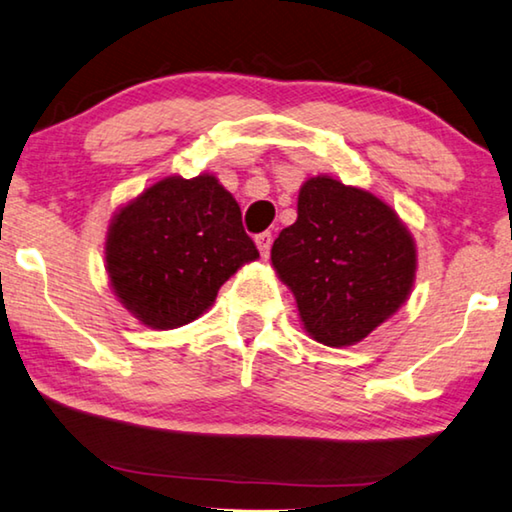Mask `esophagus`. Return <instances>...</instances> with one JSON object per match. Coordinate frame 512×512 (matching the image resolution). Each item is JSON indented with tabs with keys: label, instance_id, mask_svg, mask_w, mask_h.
<instances>
[{
	"label": "esophagus",
	"instance_id": "34e87169",
	"mask_svg": "<svg viewBox=\"0 0 512 512\" xmlns=\"http://www.w3.org/2000/svg\"><path fill=\"white\" fill-rule=\"evenodd\" d=\"M256 247H258V251H261L263 258L270 256V249H272V233H270V231L258 233V236H256Z\"/></svg>",
	"mask_w": 512,
	"mask_h": 512
}]
</instances>
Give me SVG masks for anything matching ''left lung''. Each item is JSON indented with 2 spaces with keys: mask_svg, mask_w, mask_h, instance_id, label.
Here are the masks:
<instances>
[{
  "mask_svg": "<svg viewBox=\"0 0 512 512\" xmlns=\"http://www.w3.org/2000/svg\"><path fill=\"white\" fill-rule=\"evenodd\" d=\"M272 265L295 295L311 338L349 347L404 306L417 251L385 201L331 177H313L299 190L297 222L274 240Z\"/></svg>",
  "mask_w": 512,
  "mask_h": 512,
  "instance_id": "left-lung-1",
  "label": "left lung"
}]
</instances>
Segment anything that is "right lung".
Segmentation results:
<instances>
[{
	"instance_id": "obj_1",
	"label": "right lung",
	"mask_w": 512,
	"mask_h": 512,
	"mask_svg": "<svg viewBox=\"0 0 512 512\" xmlns=\"http://www.w3.org/2000/svg\"><path fill=\"white\" fill-rule=\"evenodd\" d=\"M256 258L238 201L213 174L154 183L115 213L106 236L113 292L158 331L197 320L222 283Z\"/></svg>"
}]
</instances>
